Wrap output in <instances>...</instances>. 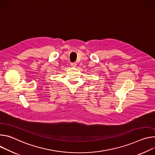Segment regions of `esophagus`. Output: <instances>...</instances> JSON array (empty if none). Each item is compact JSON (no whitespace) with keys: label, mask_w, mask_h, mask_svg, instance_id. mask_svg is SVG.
I'll list each match as a JSON object with an SVG mask.
<instances>
[{"label":"esophagus","mask_w":155,"mask_h":155,"mask_svg":"<svg viewBox=\"0 0 155 155\" xmlns=\"http://www.w3.org/2000/svg\"><path fill=\"white\" fill-rule=\"evenodd\" d=\"M71 66L72 67H76V63L75 62H73V63H71Z\"/></svg>","instance_id":"obj_1"}]
</instances>
